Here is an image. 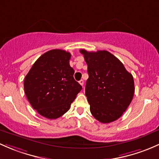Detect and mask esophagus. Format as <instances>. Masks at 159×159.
<instances>
[{"label":"esophagus","instance_id":"obj_1","mask_svg":"<svg viewBox=\"0 0 159 159\" xmlns=\"http://www.w3.org/2000/svg\"><path fill=\"white\" fill-rule=\"evenodd\" d=\"M79 84H81V86H83V85H84V81H83L82 79H81V80H80V81H79Z\"/></svg>","mask_w":159,"mask_h":159}]
</instances>
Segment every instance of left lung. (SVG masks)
Segmentation results:
<instances>
[{
  "mask_svg": "<svg viewBox=\"0 0 159 159\" xmlns=\"http://www.w3.org/2000/svg\"><path fill=\"white\" fill-rule=\"evenodd\" d=\"M88 65L85 95L93 117L103 123L119 119L134 95L133 75L107 51L80 50Z\"/></svg>",
  "mask_w": 159,
  "mask_h": 159,
  "instance_id": "obj_1",
  "label": "left lung"
}]
</instances>
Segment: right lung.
I'll list each match as a JSON object with an SVG mask.
<instances>
[{
  "label": "right lung",
  "instance_id": "obj_1",
  "mask_svg": "<svg viewBox=\"0 0 159 159\" xmlns=\"http://www.w3.org/2000/svg\"><path fill=\"white\" fill-rule=\"evenodd\" d=\"M71 54L65 50L46 52L35 61L24 79V91L33 109L55 120L66 113L82 87L74 79L69 65Z\"/></svg>",
  "mask_w": 159,
  "mask_h": 159
}]
</instances>
